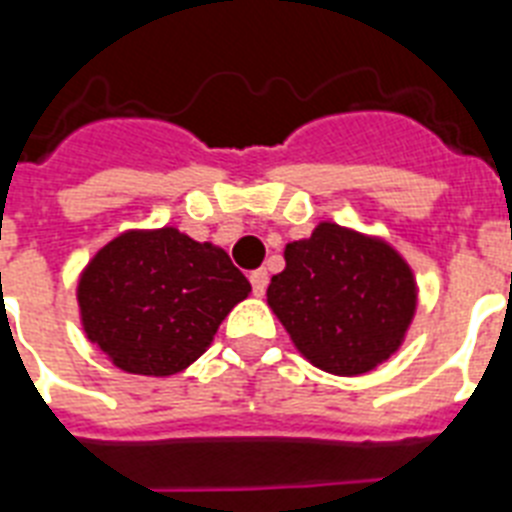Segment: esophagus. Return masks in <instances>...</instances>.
<instances>
[{"label": "esophagus", "mask_w": 512, "mask_h": 512, "mask_svg": "<svg viewBox=\"0 0 512 512\" xmlns=\"http://www.w3.org/2000/svg\"><path fill=\"white\" fill-rule=\"evenodd\" d=\"M249 284H252V292H255L257 297L263 295L265 287H268V271H263V268H260V271L249 273Z\"/></svg>", "instance_id": "esophagus-1"}]
</instances>
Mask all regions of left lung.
I'll return each instance as SVG.
<instances>
[{
    "mask_svg": "<svg viewBox=\"0 0 512 512\" xmlns=\"http://www.w3.org/2000/svg\"><path fill=\"white\" fill-rule=\"evenodd\" d=\"M268 305L297 350L324 372L364 374L396 353L417 308V284L385 241L335 223L284 249Z\"/></svg>",
    "mask_w": 512,
    "mask_h": 512,
    "instance_id": "obj_1",
    "label": "left lung"
}]
</instances>
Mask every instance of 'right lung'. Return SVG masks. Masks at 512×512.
<instances>
[{"label": "right lung", "instance_id": "add662e5", "mask_svg": "<svg viewBox=\"0 0 512 512\" xmlns=\"http://www.w3.org/2000/svg\"><path fill=\"white\" fill-rule=\"evenodd\" d=\"M252 292L223 249L177 228L108 241L79 279L84 332L119 369L170 377L209 348L220 321Z\"/></svg>", "mask_w": 512, "mask_h": 512}]
</instances>
